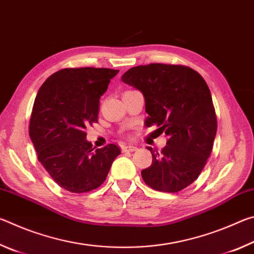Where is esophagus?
Instances as JSON below:
<instances>
[{"label": "esophagus", "instance_id": "obj_1", "mask_svg": "<svg viewBox=\"0 0 254 254\" xmlns=\"http://www.w3.org/2000/svg\"><path fill=\"white\" fill-rule=\"evenodd\" d=\"M137 148L135 145H122V151L123 152H133L135 151Z\"/></svg>", "mask_w": 254, "mask_h": 254}]
</instances>
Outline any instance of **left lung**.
Listing matches in <instances>:
<instances>
[{
    "instance_id": "1",
    "label": "left lung",
    "mask_w": 254,
    "mask_h": 254,
    "mask_svg": "<svg viewBox=\"0 0 254 254\" xmlns=\"http://www.w3.org/2000/svg\"><path fill=\"white\" fill-rule=\"evenodd\" d=\"M122 81L143 94L147 127L157 124L168 136L161 151L148 147L152 163L141 171L153 189L177 192L198 178L213 149L217 130L212 95L191 68L150 64L124 72Z\"/></svg>"
}]
</instances>
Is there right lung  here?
<instances>
[{
  "label": "right lung",
  "mask_w": 254,
  "mask_h": 254,
  "mask_svg": "<svg viewBox=\"0 0 254 254\" xmlns=\"http://www.w3.org/2000/svg\"><path fill=\"white\" fill-rule=\"evenodd\" d=\"M119 70L66 68L49 76L34 100L29 134L38 160L60 187L86 192L100 187L121 150L93 148L86 127L97 123L98 103Z\"/></svg>",
  "instance_id": "obj_1"
}]
</instances>
